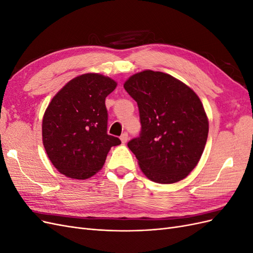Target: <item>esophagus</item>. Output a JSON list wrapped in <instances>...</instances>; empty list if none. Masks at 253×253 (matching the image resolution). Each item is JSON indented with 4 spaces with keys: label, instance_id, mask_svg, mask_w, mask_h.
<instances>
[{
    "label": "esophagus",
    "instance_id": "34e87169",
    "mask_svg": "<svg viewBox=\"0 0 253 253\" xmlns=\"http://www.w3.org/2000/svg\"><path fill=\"white\" fill-rule=\"evenodd\" d=\"M127 139H128V135H127V133H124L121 135V137H120V140H121V142L122 143H126V141H127Z\"/></svg>",
    "mask_w": 253,
    "mask_h": 253
}]
</instances>
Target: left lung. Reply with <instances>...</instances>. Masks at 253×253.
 Masks as SVG:
<instances>
[{
	"instance_id": "1",
	"label": "left lung",
	"mask_w": 253,
	"mask_h": 253,
	"mask_svg": "<svg viewBox=\"0 0 253 253\" xmlns=\"http://www.w3.org/2000/svg\"><path fill=\"white\" fill-rule=\"evenodd\" d=\"M138 104L141 132L128 141L147 177L158 183L177 182L202 157L209 121L195 91L173 76L143 71L124 84Z\"/></svg>"
}]
</instances>
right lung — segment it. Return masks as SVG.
<instances>
[{
  "mask_svg": "<svg viewBox=\"0 0 253 253\" xmlns=\"http://www.w3.org/2000/svg\"><path fill=\"white\" fill-rule=\"evenodd\" d=\"M117 82L106 76H78L53 96L42 120L44 149L53 167L66 177L86 179L102 169L120 139L106 133L105 98Z\"/></svg>",
  "mask_w": 253,
  "mask_h": 253,
  "instance_id": "1",
  "label": "right lung"
}]
</instances>
